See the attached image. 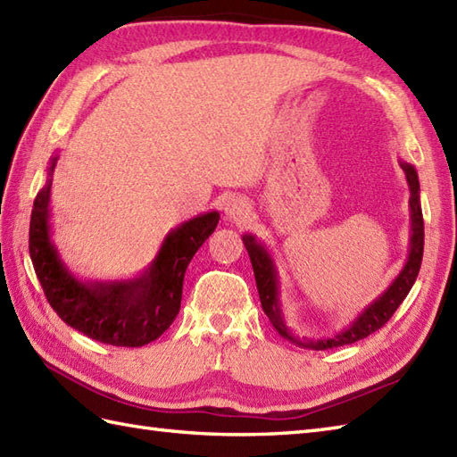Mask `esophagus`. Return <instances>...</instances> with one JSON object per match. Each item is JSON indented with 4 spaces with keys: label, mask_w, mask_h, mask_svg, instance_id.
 I'll use <instances>...</instances> for the list:
<instances>
[{
    "label": "esophagus",
    "mask_w": 457,
    "mask_h": 457,
    "mask_svg": "<svg viewBox=\"0 0 457 457\" xmlns=\"http://www.w3.org/2000/svg\"><path fill=\"white\" fill-rule=\"evenodd\" d=\"M249 204L243 198H231L228 200L226 206V218L233 220V221H241L249 216Z\"/></svg>",
    "instance_id": "obj_1"
}]
</instances>
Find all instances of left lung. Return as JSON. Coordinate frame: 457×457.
<instances>
[{
	"label": "left lung",
	"mask_w": 457,
	"mask_h": 457,
	"mask_svg": "<svg viewBox=\"0 0 457 457\" xmlns=\"http://www.w3.org/2000/svg\"><path fill=\"white\" fill-rule=\"evenodd\" d=\"M403 173H405L407 179V187H409V206H411V228H412V236H411V253H409V261L405 264V269L401 270L395 282L389 286V290L381 295L378 302H374L368 310L358 317L356 323L353 327L346 328L345 333L337 335L333 338H323V341H307V338H295L288 331V327L284 325L282 315H280V305H278V290H277V272H274L272 261L269 257V253L264 251L254 237L251 236H243V245H245L249 259L253 264V272H254V282H257V290H259V298L262 312L267 313L269 321L277 331L288 338V341L295 343L302 348L307 350H328L335 346H345V345H353L356 341H362V338L370 337L376 333L378 328L384 327L391 315L395 313L401 302L407 298V294L411 292L412 284H415L419 270H420V262H422V251H424V220H422V210L419 203V179L417 171L412 169L409 163H401Z\"/></svg>",
	"instance_id": "left-lung-1"
}]
</instances>
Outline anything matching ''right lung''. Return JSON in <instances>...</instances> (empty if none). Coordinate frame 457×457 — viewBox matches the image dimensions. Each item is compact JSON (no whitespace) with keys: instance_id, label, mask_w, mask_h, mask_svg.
<instances>
[{"instance_id":"right-lung-1","label":"right lung","mask_w":457,"mask_h":457,"mask_svg":"<svg viewBox=\"0 0 457 457\" xmlns=\"http://www.w3.org/2000/svg\"><path fill=\"white\" fill-rule=\"evenodd\" d=\"M52 162L50 171L54 169ZM52 180V179H50ZM50 180L30 212L29 253L52 310L63 323L93 341L112 346H144L162 337L180 310L188 262L218 226V212L177 228L142 278L120 284H81L58 259L48 237Z\"/></svg>"}]
</instances>
